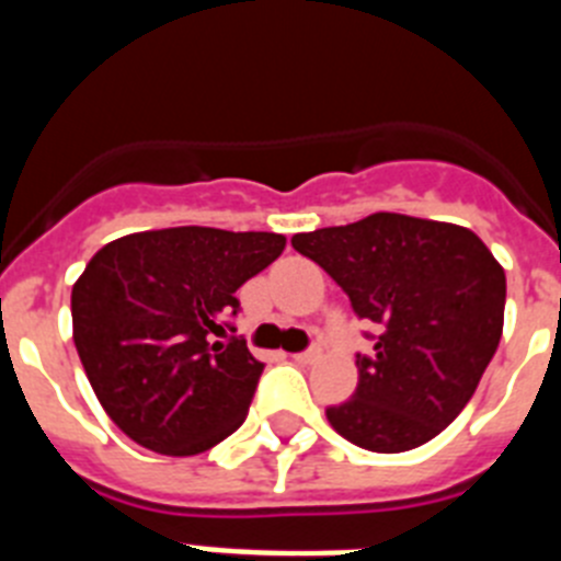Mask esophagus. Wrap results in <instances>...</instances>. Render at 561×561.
Segmentation results:
<instances>
[{
    "label": "esophagus",
    "instance_id": "34e87169",
    "mask_svg": "<svg viewBox=\"0 0 561 561\" xmlns=\"http://www.w3.org/2000/svg\"><path fill=\"white\" fill-rule=\"evenodd\" d=\"M320 359V348H309L304 351V354H295V362H300V365H311V362Z\"/></svg>",
    "mask_w": 561,
    "mask_h": 561
}]
</instances>
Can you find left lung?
Masks as SVG:
<instances>
[{
	"mask_svg": "<svg viewBox=\"0 0 561 561\" xmlns=\"http://www.w3.org/2000/svg\"><path fill=\"white\" fill-rule=\"evenodd\" d=\"M379 329L354 396L325 410L345 440L408 453L458 419L503 334L505 272L472 230L401 213L291 238Z\"/></svg>",
	"mask_w": 561,
	"mask_h": 561,
	"instance_id": "obj_1",
	"label": "left lung"
}]
</instances>
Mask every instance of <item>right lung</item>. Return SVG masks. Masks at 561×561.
<instances>
[{"instance_id":"right-lung-1","label":"right lung","mask_w":561,"mask_h":561,"mask_svg":"<svg viewBox=\"0 0 561 561\" xmlns=\"http://www.w3.org/2000/svg\"><path fill=\"white\" fill-rule=\"evenodd\" d=\"M286 247L277 232L168 227L92 255L72 286V340L108 419L151 453L216 447L250 413L264 362L227 336L236 291Z\"/></svg>"}]
</instances>
